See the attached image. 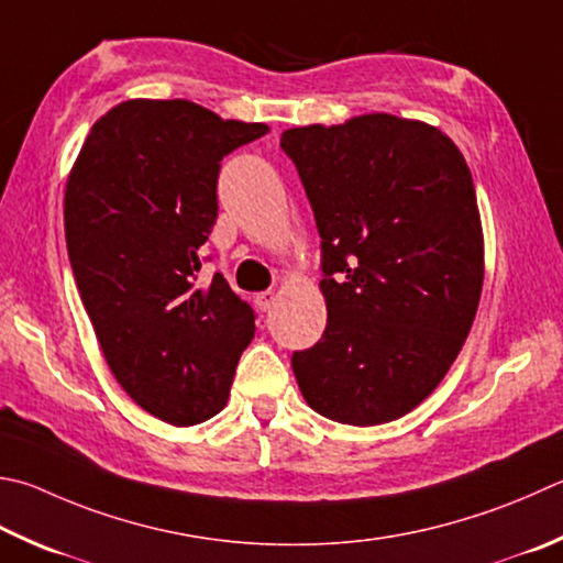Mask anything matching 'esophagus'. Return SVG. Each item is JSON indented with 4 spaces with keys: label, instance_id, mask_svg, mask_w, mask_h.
Returning a JSON list of instances; mask_svg holds the SVG:
<instances>
[{
    "label": "esophagus",
    "instance_id": "esophagus-1",
    "mask_svg": "<svg viewBox=\"0 0 563 563\" xmlns=\"http://www.w3.org/2000/svg\"><path fill=\"white\" fill-rule=\"evenodd\" d=\"M273 302H275V292L273 290H263V292L255 295V305H258L263 312H268L273 308Z\"/></svg>",
    "mask_w": 563,
    "mask_h": 563
}]
</instances>
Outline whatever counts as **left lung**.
<instances>
[{
	"label": "left lung",
	"mask_w": 563,
	"mask_h": 563,
	"mask_svg": "<svg viewBox=\"0 0 563 563\" xmlns=\"http://www.w3.org/2000/svg\"><path fill=\"white\" fill-rule=\"evenodd\" d=\"M314 213L327 302L322 340L292 352L317 413L379 426L441 384L483 290L473 175L438 128L386 112L285 130Z\"/></svg>",
	"instance_id": "left-lung-1"
}]
</instances>
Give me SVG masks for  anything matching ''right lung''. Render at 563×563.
Wrapping results in <instances>:
<instances>
[{
    "mask_svg": "<svg viewBox=\"0 0 563 563\" xmlns=\"http://www.w3.org/2000/svg\"><path fill=\"white\" fill-rule=\"evenodd\" d=\"M189 100H125L100 118L66 184L70 268L118 384L194 426L227 406L255 312L221 273L199 285L221 159L263 137Z\"/></svg>",
    "mask_w": 563,
    "mask_h": 563,
    "instance_id": "1",
    "label": "right lung"
}]
</instances>
